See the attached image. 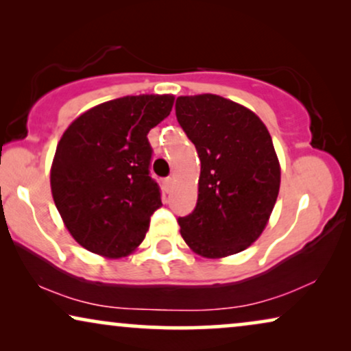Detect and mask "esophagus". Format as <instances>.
Here are the masks:
<instances>
[{
	"instance_id": "1",
	"label": "esophagus",
	"mask_w": 351,
	"mask_h": 351,
	"mask_svg": "<svg viewBox=\"0 0 351 351\" xmlns=\"http://www.w3.org/2000/svg\"><path fill=\"white\" fill-rule=\"evenodd\" d=\"M161 186H162V191H165V193H169V191L172 190V179H171V177H166V179H162Z\"/></svg>"
}]
</instances>
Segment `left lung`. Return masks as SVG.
Listing matches in <instances>:
<instances>
[{
    "instance_id": "8db88e82",
    "label": "left lung",
    "mask_w": 351,
    "mask_h": 351,
    "mask_svg": "<svg viewBox=\"0 0 351 351\" xmlns=\"http://www.w3.org/2000/svg\"><path fill=\"white\" fill-rule=\"evenodd\" d=\"M176 117L201 161L198 201L179 217L180 234L196 254H238L265 228L280 191V162L256 113L214 94L176 100Z\"/></svg>"
}]
</instances>
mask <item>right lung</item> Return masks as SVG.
<instances>
[{
  "label": "right lung",
  "mask_w": 351,
  "mask_h": 351,
  "mask_svg": "<svg viewBox=\"0 0 351 351\" xmlns=\"http://www.w3.org/2000/svg\"><path fill=\"white\" fill-rule=\"evenodd\" d=\"M174 95H128L76 118L51 169L56 208L76 241L94 254L124 257L143 241L162 206L150 176L147 134L171 113Z\"/></svg>",
  "instance_id": "1"
}]
</instances>
